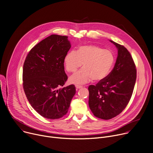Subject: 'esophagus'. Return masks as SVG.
<instances>
[{
  "label": "esophagus",
  "instance_id": "1",
  "mask_svg": "<svg viewBox=\"0 0 153 153\" xmlns=\"http://www.w3.org/2000/svg\"><path fill=\"white\" fill-rule=\"evenodd\" d=\"M75 87H76V88L77 89H81V88H82V86H81V85H78V84H76Z\"/></svg>",
  "mask_w": 153,
  "mask_h": 153
}]
</instances>
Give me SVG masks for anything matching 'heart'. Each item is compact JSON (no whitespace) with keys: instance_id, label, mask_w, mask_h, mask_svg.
<instances>
[{"instance_id":"b5f03b06","label":"heart","mask_w":153,"mask_h":153,"mask_svg":"<svg viewBox=\"0 0 153 153\" xmlns=\"http://www.w3.org/2000/svg\"><path fill=\"white\" fill-rule=\"evenodd\" d=\"M115 60L111 51L98 45H85L80 46L76 52H68L64 57V65L68 72H74L83 64L69 81L74 84H84L92 79L95 81L105 79L111 72Z\"/></svg>"}]
</instances>
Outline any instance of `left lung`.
<instances>
[{
	"mask_svg": "<svg viewBox=\"0 0 153 153\" xmlns=\"http://www.w3.org/2000/svg\"><path fill=\"white\" fill-rule=\"evenodd\" d=\"M118 50L114 69L95 86L90 85L89 106L94 115L101 119L109 120L120 114L131 98L137 71L129 51L112 41Z\"/></svg>",
	"mask_w": 153,
	"mask_h": 153,
	"instance_id": "left-lung-1",
	"label": "left lung"
}]
</instances>
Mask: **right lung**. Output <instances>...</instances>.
<instances>
[{"label":"right lung","instance_id":"add662e5","mask_svg":"<svg viewBox=\"0 0 153 153\" xmlns=\"http://www.w3.org/2000/svg\"><path fill=\"white\" fill-rule=\"evenodd\" d=\"M71 47L66 36L52 35L33 47L23 67V88L32 108L48 119L65 115L76 93L74 84L63 86L67 79L64 57Z\"/></svg>","mask_w":153,"mask_h":153}]
</instances>
